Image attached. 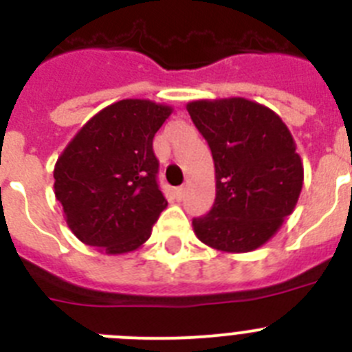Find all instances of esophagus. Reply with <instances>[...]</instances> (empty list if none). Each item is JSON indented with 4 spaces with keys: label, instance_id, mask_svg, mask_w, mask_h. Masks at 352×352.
<instances>
[{
    "label": "esophagus",
    "instance_id": "34e87169",
    "mask_svg": "<svg viewBox=\"0 0 352 352\" xmlns=\"http://www.w3.org/2000/svg\"><path fill=\"white\" fill-rule=\"evenodd\" d=\"M185 194H186L185 186H178V188H176V195H178V199L185 197Z\"/></svg>",
    "mask_w": 352,
    "mask_h": 352
}]
</instances>
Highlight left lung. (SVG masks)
<instances>
[{"instance_id":"1","label":"left lung","mask_w":352,"mask_h":352,"mask_svg":"<svg viewBox=\"0 0 352 352\" xmlns=\"http://www.w3.org/2000/svg\"><path fill=\"white\" fill-rule=\"evenodd\" d=\"M214 162L217 195L204 217L192 220L208 247L252 252L292 213L303 186V164L284 121L247 98L186 104Z\"/></svg>"}]
</instances>
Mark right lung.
I'll list each match as a JSON object with an SVG mask.
<instances>
[{"label":"right lung","mask_w":352,"mask_h":352,"mask_svg":"<svg viewBox=\"0 0 352 352\" xmlns=\"http://www.w3.org/2000/svg\"><path fill=\"white\" fill-rule=\"evenodd\" d=\"M169 105L126 98L76 133L54 166V194L70 231L105 254H126L151 236L166 210L153 138Z\"/></svg>","instance_id":"right-lung-1"}]
</instances>
